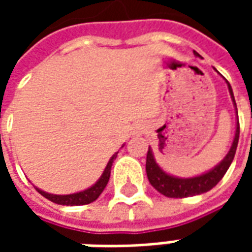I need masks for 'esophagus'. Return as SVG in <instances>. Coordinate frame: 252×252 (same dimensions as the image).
Segmentation results:
<instances>
[{
	"mask_svg": "<svg viewBox=\"0 0 252 252\" xmlns=\"http://www.w3.org/2000/svg\"><path fill=\"white\" fill-rule=\"evenodd\" d=\"M143 132H144V126H137L136 128H135V133H136V135H142Z\"/></svg>",
	"mask_w": 252,
	"mask_h": 252,
	"instance_id": "esophagus-1",
	"label": "esophagus"
}]
</instances>
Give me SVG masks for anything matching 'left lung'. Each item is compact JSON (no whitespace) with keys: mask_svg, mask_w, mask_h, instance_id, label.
I'll return each instance as SVG.
<instances>
[{"mask_svg":"<svg viewBox=\"0 0 252 252\" xmlns=\"http://www.w3.org/2000/svg\"><path fill=\"white\" fill-rule=\"evenodd\" d=\"M227 85L229 94H231V98H232L233 106H235V110H236V115H238L232 88H231L228 81ZM239 133H240V126H239L238 120L236 121V131H235L232 146L229 148L227 155L224 157V159L209 171H206V173L201 175H197V177H191V178H180V177H174V175L166 173L157 163L151 147H148L146 171H147L150 184L158 190L160 194L170 197V198H184V197H191V195H198L209 191L212 188H215L220 182V180L224 177V174L227 173V170L229 169V166L232 163L233 157H235V153H236V147H238Z\"/></svg>","mask_w":252,"mask_h":252,"instance_id":"obj_1","label":"left lung"}]
</instances>
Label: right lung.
<instances>
[{
    "instance_id": "1",
    "label": "right lung",
    "mask_w": 252,
    "mask_h": 252,
    "mask_svg": "<svg viewBox=\"0 0 252 252\" xmlns=\"http://www.w3.org/2000/svg\"><path fill=\"white\" fill-rule=\"evenodd\" d=\"M117 157V153L109 159V162L106 164L105 167L104 173L102 175L99 177V180L94 184L93 186H90L88 189L82 190V191H78V193H72V194H51V193H47L44 190H40L39 188L35 189L40 193L43 197H46L47 200L52 201L55 204H59V205H67V206H72V205H86V204H90L93 202L99 197V194L104 191V189L108 185V181H109L110 177V169H112V163L113 160Z\"/></svg>"
}]
</instances>
